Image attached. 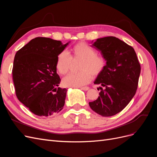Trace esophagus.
Segmentation results:
<instances>
[{
	"label": "esophagus",
	"instance_id": "34e87169",
	"mask_svg": "<svg viewBox=\"0 0 157 157\" xmlns=\"http://www.w3.org/2000/svg\"><path fill=\"white\" fill-rule=\"evenodd\" d=\"M80 89L84 90V91H87V90H88L90 89V88L89 87H82V88H80Z\"/></svg>",
	"mask_w": 157,
	"mask_h": 157
}]
</instances>
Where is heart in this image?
Here are the masks:
<instances>
[{
  "mask_svg": "<svg viewBox=\"0 0 157 157\" xmlns=\"http://www.w3.org/2000/svg\"><path fill=\"white\" fill-rule=\"evenodd\" d=\"M74 58L82 59L79 72H71L63 79L64 86L67 87H80L90 82L92 74L97 76L100 74L105 67V59L103 56L96 54V50L84 42H80L73 48ZM72 62V57L67 51L63 50L57 58L56 68L58 72L67 73Z\"/></svg>",
  "mask_w": 157,
  "mask_h": 157,
  "instance_id": "b5f03b06",
  "label": "heart"
}]
</instances>
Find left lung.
<instances>
[{"instance_id": "obj_1", "label": "left lung", "mask_w": 157, "mask_h": 157, "mask_svg": "<svg viewBox=\"0 0 157 157\" xmlns=\"http://www.w3.org/2000/svg\"><path fill=\"white\" fill-rule=\"evenodd\" d=\"M92 46L101 52L106 65L94 81L103 88L99 87V96L89 105L102 117L113 116L123 110L136 94L141 66L134 49L118 38H100Z\"/></svg>"}]
</instances>
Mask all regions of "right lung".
<instances>
[{
	"instance_id": "1",
	"label": "right lung",
	"mask_w": 157,
	"mask_h": 157,
	"mask_svg": "<svg viewBox=\"0 0 157 157\" xmlns=\"http://www.w3.org/2000/svg\"><path fill=\"white\" fill-rule=\"evenodd\" d=\"M50 38L37 37L19 50L12 69L19 101L39 117H48L63 108L67 90L61 88L57 58L69 44Z\"/></svg>"
}]
</instances>
